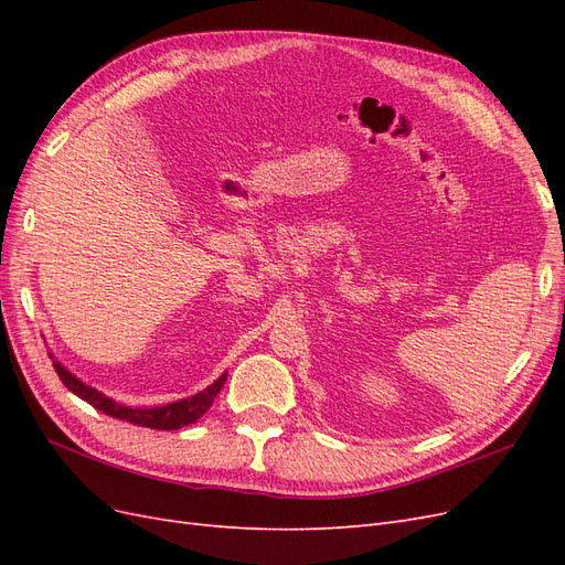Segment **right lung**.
Segmentation results:
<instances>
[{
  "instance_id": "right-lung-1",
  "label": "right lung",
  "mask_w": 565,
  "mask_h": 565,
  "mask_svg": "<svg viewBox=\"0 0 565 565\" xmlns=\"http://www.w3.org/2000/svg\"><path fill=\"white\" fill-rule=\"evenodd\" d=\"M51 358H54V355H51ZM54 367L58 372L61 382L67 388H71L75 396H79L82 401H87L89 405L100 409L104 415L131 422L136 426H146V429H158V431H174V429H181V426L198 422L212 407L214 398L218 396V391L224 388L226 377H228V372H224L214 384H210L207 388H202L200 393H195V396H188V398H181V401H174V403L156 405V407H131V405H125V403H117V401L108 398L106 393L96 391L89 384H84L82 380L75 377L71 370L63 367L58 361H54Z\"/></svg>"
}]
</instances>
